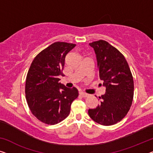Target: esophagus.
Wrapping results in <instances>:
<instances>
[{"mask_svg":"<svg viewBox=\"0 0 153 153\" xmlns=\"http://www.w3.org/2000/svg\"><path fill=\"white\" fill-rule=\"evenodd\" d=\"M79 95H80L81 96L83 97H86L87 96H88V94H87V93H84V92H80L79 93Z\"/></svg>","mask_w":153,"mask_h":153,"instance_id":"esophagus-1","label":"esophagus"}]
</instances>
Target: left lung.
<instances>
[{"mask_svg":"<svg viewBox=\"0 0 153 153\" xmlns=\"http://www.w3.org/2000/svg\"><path fill=\"white\" fill-rule=\"evenodd\" d=\"M96 54L100 78L106 93L99 98L100 104L88 111L90 117L104 126L120 122L133 103L134 82L128 64L120 51L105 40L89 43Z\"/></svg>","mask_w":153,"mask_h":153,"instance_id":"1","label":"left lung"}]
</instances>
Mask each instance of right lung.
I'll return each mask as SVG.
<instances>
[{
	"label": "right lung",
	"mask_w": 153,
	"mask_h": 153,
	"mask_svg": "<svg viewBox=\"0 0 153 153\" xmlns=\"http://www.w3.org/2000/svg\"><path fill=\"white\" fill-rule=\"evenodd\" d=\"M76 44L56 42L40 51L27 73L25 97L33 116L46 124L54 125L68 117L73 101L78 97L76 87L59 82L65 57Z\"/></svg>",
	"instance_id": "obj_1"
}]
</instances>
